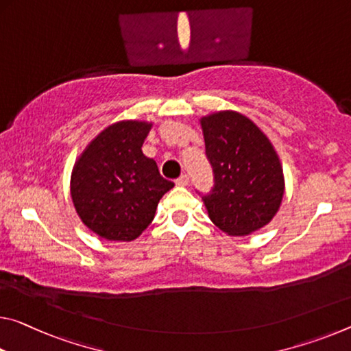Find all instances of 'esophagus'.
<instances>
[{
	"label": "esophagus",
	"mask_w": 351,
	"mask_h": 351,
	"mask_svg": "<svg viewBox=\"0 0 351 351\" xmlns=\"http://www.w3.org/2000/svg\"><path fill=\"white\" fill-rule=\"evenodd\" d=\"M187 184H189V176H187V175H181V176L176 180V186L186 187Z\"/></svg>",
	"instance_id": "1"
}]
</instances>
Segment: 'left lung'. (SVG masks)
Instances as JSON below:
<instances>
[{
	"instance_id": "left-lung-1",
	"label": "left lung",
	"mask_w": 351,
	"mask_h": 351,
	"mask_svg": "<svg viewBox=\"0 0 351 351\" xmlns=\"http://www.w3.org/2000/svg\"><path fill=\"white\" fill-rule=\"evenodd\" d=\"M215 184L203 197L209 219L228 236H248L270 223L285 197V175L274 145L236 110L199 119Z\"/></svg>"
}]
</instances>
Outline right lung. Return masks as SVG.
<instances>
[{
	"instance_id": "obj_1",
	"label": "right lung",
	"mask_w": 351,
	"mask_h": 351,
	"mask_svg": "<svg viewBox=\"0 0 351 351\" xmlns=\"http://www.w3.org/2000/svg\"><path fill=\"white\" fill-rule=\"evenodd\" d=\"M152 121L121 120L88 143L71 171L70 192L82 223L99 237L131 242L152 223L175 184L142 153Z\"/></svg>"
}]
</instances>
